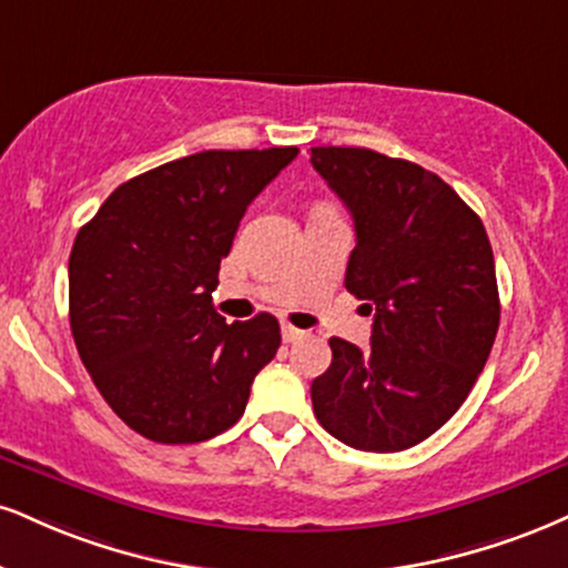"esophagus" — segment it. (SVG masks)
I'll use <instances>...</instances> for the list:
<instances>
[{
    "instance_id": "34e87169",
    "label": "esophagus",
    "mask_w": 568,
    "mask_h": 568,
    "mask_svg": "<svg viewBox=\"0 0 568 568\" xmlns=\"http://www.w3.org/2000/svg\"><path fill=\"white\" fill-rule=\"evenodd\" d=\"M310 333L302 331V327H293V325H283V341L285 344H298V341H304Z\"/></svg>"
}]
</instances>
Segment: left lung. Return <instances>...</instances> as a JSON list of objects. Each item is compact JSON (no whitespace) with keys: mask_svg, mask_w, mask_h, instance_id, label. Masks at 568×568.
Wrapping results in <instances>:
<instances>
[{"mask_svg":"<svg viewBox=\"0 0 568 568\" xmlns=\"http://www.w3.org/2000/svg\"><path fill=\"white\" fill-rule=\"evenodd\" d=\"M357 232L346 291L373 312L371 349L331 338L312 381L320 426L365 453H399L460 409L500 325L481 219L434 172L367 148H312Z\"/></svg>","mask_w":568,"mask_h":568,"instance_id":"left-lung-1","label":"left lung"}]
</instances>
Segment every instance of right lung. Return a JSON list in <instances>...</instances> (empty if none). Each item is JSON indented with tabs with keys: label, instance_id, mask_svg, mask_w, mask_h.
<instances>
[{
	"label": "right lung",
	"instance_id": "1",
	"mask_svg": "<svg viewBox=\"0 0 568 568\" xmlns=\"http://www.w3.org/2000/svg\"><path fill=\"white\" fill-rule=\"evenodd\" d=\"M298 148L203 150L113 190L73 241L68 312L102 399L136 434L195 444L235 426L277 354L272 314L211 304L248 203Z\"/></svg>",
	"mask_w": 568,
	"mask_h": 568
}]
</instances>
